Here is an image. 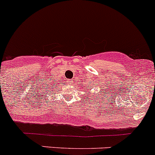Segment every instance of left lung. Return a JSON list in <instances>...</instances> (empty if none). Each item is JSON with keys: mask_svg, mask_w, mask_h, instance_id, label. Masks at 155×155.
I'll use <instances>...</instances> for the list:
<instances>
[{"mask_svg": "<svg viewBox=\"0 0 155 155\" xmlns=\"http://www.w3.org/2000/svg\"><path fill=\"white\" fill-rule=\"evenodd\" d=\"M102 92H103V91H102ZM101 92H102V91H101Z\"/></svg>", "mask_w": 155, "mask_h": 155, "instance_id": "left-lung-1", "label": "left lung"}]
</instances>
